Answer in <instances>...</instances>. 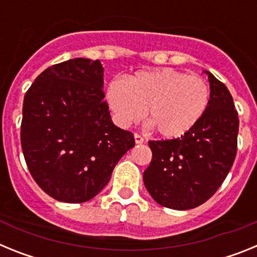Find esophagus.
I'll return each mask as SVG.
<instances>
[{"label":"esophagus","instance_id":"1","mask_svg":"<svg viewBox=\"0 0 257 257\" xmlns=\"http://www.w3.org/2000/svg\"><path fill=\"white\" fill-rule=\"evenodd\" d=\"M134 138H135L136 144H143V143H144V138H143L142 135H139V134H135V135H134Z\"/></svg>","mask_w":257,"mask_h":257}]
</instances>
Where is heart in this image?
Wrapping results in <instances>:
<instances>
[{"instance_id":"obj_1","label":"heart","mask_w":257,"mask_h":257,"mask_svg":"<svg viewBox=\"0 0 257 257\" xmlns=\"http://www.w3.org/2000/svg\"><path fill=\"white\" fill-rule=\"evenodd\" d=\"M210 99L205 79L172 68L140 70L126 82L114 79L106 88V100L118 123L130 126L147 112L148 122L165 139L189 133L205 115Z\"/></svg>"}]
</instances>
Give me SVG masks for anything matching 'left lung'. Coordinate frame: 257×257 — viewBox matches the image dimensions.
<instances>
[{
    "mask_svg": "<svg viewBox=\"0 0 257 257\" xmlns=\"http://www.w3.org/2000/svg\"><path fill=\"white\" fill-rule=\"evenodd\" d=\"M210 105L188 134L171 140H149L152 161L144 171L147 190L161 206L190 210L215 194L237 154L238 113L226 86L206 72Z\"/></svg>",
    "mask_w": 257,
    "mask_h": 257,
    "instance_id": "left-lung-1",
    "label": "left lung"
}]
</instances>
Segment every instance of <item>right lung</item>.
Wrapping results in <instances>:
<instances>
[{
  "label": "right lung",
  "instance_id": "add662e5",
  "mask_svg": "<svg viewBox=\"0 0 257 257\" xmlns=\"http://www.w3.org/2000/svg\"><path fill=\"white\" fill-rule=\"evenodd\" d=\"M103 72L99 60L70 59L45 69L24 96L23 154L38 187L56 201L94 198L135 145L134 134L112 122Z\"/></svg>",
  "mask_w": 257,
  "mask_h": 257
}]
</instances>
